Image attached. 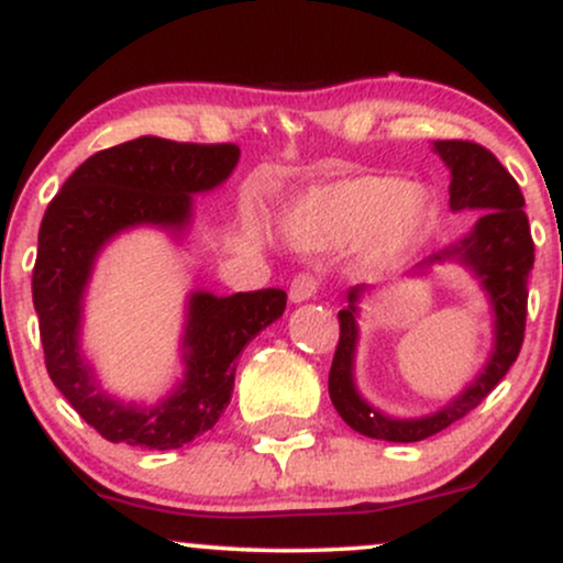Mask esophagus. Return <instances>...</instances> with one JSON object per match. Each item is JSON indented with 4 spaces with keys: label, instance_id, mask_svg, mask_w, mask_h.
<instances>
[{
    "label": "esophagus",
    "instance_id": "obj_1",
    "mask_svg": "<svg viewBox=\"0 0 563 563\" xmlns=\"http://www.w3.org/2000/svg\"><path fill=\"white\" fill-rule=\"evenodd\" d=\"M314 294H318V280H314L312 275H309V273H301V275H296V277H294V283H290V290H288L290 301H294V303H301V301L312 299Z\"/></svg>",
    "mask_w": 563,
    "mask_h": 563
}]
</instances>
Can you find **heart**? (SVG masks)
Here are the masks:
<instances>
[{
    "label": "heart",
    "instance_id": "obj_1",
    "mask_svg": "<svg viewBox=\"0 0 563 563\" xmlns=\"http://www.w3.org/2000/svg\"><path fill=\"white\" fill-rule=\"evenodd\" d=\"M437 200L423 185L391 174H352L309 185L286 211L290 243L309 251L360 241L376 269L399 267L434 228Z\"/></svg>",
    "mask_w": 563,
    "mask_h": 563
}]
</instances>
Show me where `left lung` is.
<instances>
[{
  "label": "left lung",
  "mask_w": 563,
  "mask_h": 563,
  "mask_svg": "<svg viewBox=\"0 0 563 563\" xmlns=\"http://www.w3.org/2000/svg\"><path fill=\"white\" fill-rule=\"evenodd\" d=\"M434 153L450 169V209L479 211L466 235L434 251L412 267L410 277L429 275L437 264H461L476 277L493 307V352L474 380L448 405L421 418H394L380 412L360 394L354 380V357L360 341V301L367 286L346 290V307L339 312L341 335L335 346L328 391L346 426L384 442H421L461 421L500 384L519 357L527 322V283L534 264V243L525 214V196L506 166L487 147L466 140H437Z\"/></svg>",
  "instance_id": "left-lung-1"
}]
</instances>
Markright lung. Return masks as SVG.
I'll return each instance as SVG.
<instances>
[{
    "label": "right lung",
    "instance_id": "right-lung-1",
    "mask_svg": "<svg viewBox=\"0 0 563 563\" xmlns=\"http://www.w3.org/2000/svg\"><path fill=\"white\" fill-rule=\"evenodd\" d=\"M238 158V145L145 134L89 156L44 211L31 280L44 363L70 407L108 442L177 450L214 429L230 405L238 354L286 312L280 288L232 296L190 290L179 346L185 373L156 405L124 402L108 391L81 349L84 296L100 251L134 228L183 241L192 224V196L222 185Z\"/></svg>",
    "mask_w": 563,
    "mask_h": 563
}]
</instances>
